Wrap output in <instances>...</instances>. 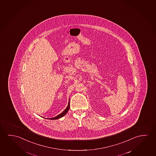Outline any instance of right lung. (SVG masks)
I'll list each match as a JSON object with an SVG mask.
<instances>
[{"instance_id": "1", "label": "right lung", "mask_w": 156, "mask_h": 156, "mask_svg": "<svg viewBox=\"0 0 156 156\" xmlns=\"http://www.w3.org/2000/svg\"><path fill=\"white\" fill-rule=\"evenodd\" d=\"M69 106H69V103H68L67 107L66 108V109H65V110L62 113L59 114V115H57V116L55 117L51 118H50V119H52V120H54V119H59V118H60L62 117H63L64 115H65L67 113V111L69 110Z\"/></svg>"}]
</instances>
